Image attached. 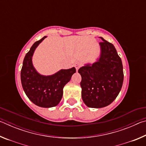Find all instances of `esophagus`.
Instances as JSON below:
<instances>
[{
	"instance_id": "1",
	"label": "esophagus",
	"mask_w": 146,
	"mask_h": 146,
	"mask_svg": "<svg viewBox=\"0 0 146 146\" xmlns=\"http://www.w3.org/2000/svg\"><path fill=\"white\" fill-rule=\"evenodd\" d=\"M75 68H76V71H77L79 68H80V66H81V63L80 62H76L75 64Z\"/></svg>"
}]
</instances>
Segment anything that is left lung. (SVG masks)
I'll return each mask as SVG.
<instances>
[{
	"mask_svg": "<svg viewBox=\"0 0 146 146\" xmlns=\"http://www.w3.org/2000/svg\"><path fill=\"white\" fill-rule=\"evenodd\" d=\"M100 57L92 65L80 68L82 98L90 108H100L112 103L120 93L123 81V66L113 44L102 37Z\"/></svg>",
	"mask_w": 146,
	"mask_h": 146,
	"instance_id": "8db88e82",
	"label": "left lung"
}]
</instances>
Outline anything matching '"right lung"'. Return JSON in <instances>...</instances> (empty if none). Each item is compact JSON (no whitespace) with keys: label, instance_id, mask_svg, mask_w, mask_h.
Returning <instances> with one entry per match:
<instances>
[{"label":"right lung","instance_id":"1","mask_svg":"<svg viewBox=\"0 0 146 146\" xmlns=\"http://www.w3.org/2000/svg\"><path fill=\"white\" fill-rule=\"evenodd\" d=\"M46 36L35 42L24 57L21 71V83L28 98L35 104L51 108L58 104L63 95V88L70 80L76 69L61 70L51 76L40 75L32 64V56L37 46Z\"/></svg>","mask_w":146,"mask_h":146}]
</instances>
